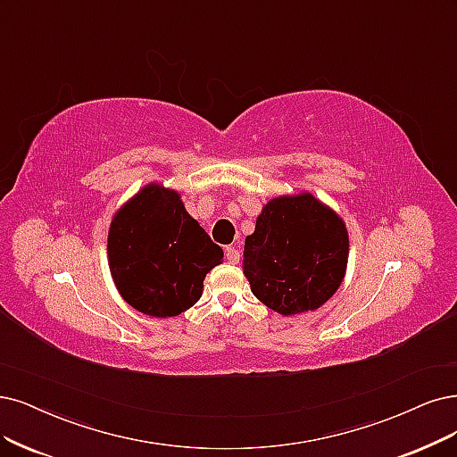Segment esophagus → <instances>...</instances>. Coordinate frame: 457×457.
<instances>
[{"label": "esophagus", "mask_w": 457, "mask_h": 457, "mask_svg": "<svg viewBox=\"0 0 457 457\" xmlns=\"http://www.w3.org/2000/svg\"><path fill=\"white\" fill-rule=\"evenodd\" d=\"M226 260L229 262V263H239V260H241V252H239V248H235V246H228L226 248Z\"/></svg>", "instance_id": "esophagus-1"}]
</instances>
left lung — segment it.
Returning <instances> with one entry per match:
<instances>
[{
	"mask_svg": "<svg viewBox=\"0 0 457 457\" xmlns=\"http://www.w3.org/2000/svg\"><path fill=\"white\" fill-rule=\"evenodd\" d=\"M348 260L343 220L311 194L267 203L245 241L243 269L263 305L284 316L314 311L339 288Z\"/></svg>",
	"mask_w": 457,
	"mask_h": 457,
	"instance_id": "1",
	"label": "left lung"
}]
</instances>
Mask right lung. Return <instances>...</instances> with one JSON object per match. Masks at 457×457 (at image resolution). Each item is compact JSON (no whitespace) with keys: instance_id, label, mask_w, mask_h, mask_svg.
Wrapping results in <instances>:
<instances>
[{"instance_id":"add662e5","label":"right lung","mask_w":457,"mask_h":457,"mask_svg":"<svg viewBox=\"0 0 457 457\" xmlns=\"http://www.w3.org/2000/svg\"><path fill=\"white\" fill-rule=\"evenodd\" d=\"M109 265L118 292L148 316H177L201 297L224 250L186 212L177 192L150 184L116 212Z\"/></svg>"}]
</instances>
